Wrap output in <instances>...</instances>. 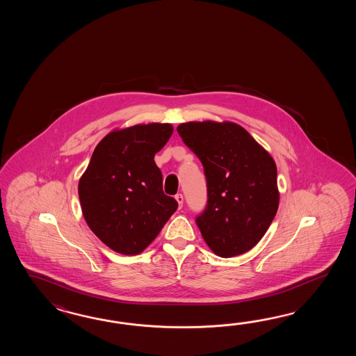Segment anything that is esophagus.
I'll list each match as a JSON object with an SVG mask.
<instances>
[{"label":"esophagus","instance_id":"obj_1","mask_svg":"<svg viewBox=\"0 0 356 356\" xmlns=\"http://www.w3.org/2000/svg\"><path fill=\"white\" fill-rule=\"evenodd\" d=\"M175 200H177V202H178V206H179V209H181V206H183V195H181V193H178V195H175Z\"/></svg>","mask_w":356,"mask_h":356}]
</instances>
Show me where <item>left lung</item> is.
<instances>
[{"label":"left lung","instance_id":"1","mask_svg":"<svg viewBox=\"0 0 356 356\" xmlns=\"http://www.w3.org/2000/svg\"><path fill=\"white\" fill-rule=\"evenodd\" d=\"M177 131L204 165L207 204L196 224L204 242L219 257L252 250L279 209L271 155L233 122H187Z\"/></svg>","mask_w":356,"mask_h":356}]
</instances>
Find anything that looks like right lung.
<instances>
[{"instance_id":"right-lung-1","label":"right lung","mask_w":356,"mask_h":356,"mask_svg":"<svg viewBox=\"0 0 356 356\" xmlns=\"http://www.w3.org/2000/svg\"><path fill=\"white\" fill-rule=\"evenodd\" d=\"M172 134L169 123L136 124L108 134L92 152L79 198L91 232L111 250L141 253L177 210L154 161Z\"/></svg>"}]
</instances>
